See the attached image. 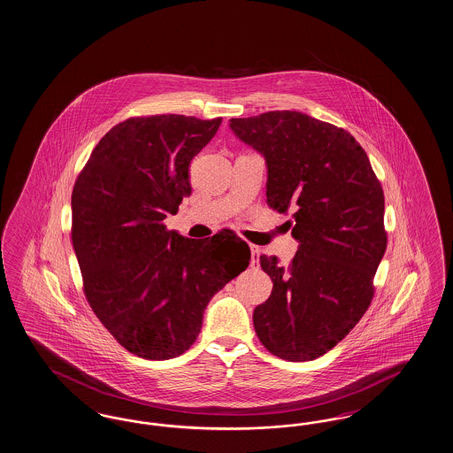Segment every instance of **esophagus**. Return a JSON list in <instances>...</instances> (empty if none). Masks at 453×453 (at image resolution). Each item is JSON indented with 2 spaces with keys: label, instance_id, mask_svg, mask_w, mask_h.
<instances>
[{
  "label": "esophagus",
  "instance_id": "esophagus-1",
  "mask_svg": "<svg viewBox=\"0 0 453 453\" xmlns=\"http://www.w3.org/2000/svg\"><path fill=\"white\" fill-rule=\"evenodd\" d=\"M259 254H261V248H257V246H254L251 244V265H257V261H259Z\"/></svg>",
  "mask_w": 453,
  "mask_h": 453
}]
</instances>
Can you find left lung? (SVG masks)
I'll use <instances>...</instances> for the list:
<instances>
[{
	"label": "left lung",
	"mask_w": 453,
	"mask_h": 453,
	"mask_svg": "<svg viewBox=\"0 0 453 453\" xmlns=\"http://www.w3.org/2000/svg\"><path fill=\"white\" fill-rule=\"evenodd\" d=\"M268 165L266 202L300 242L288 268L263 254L270 298L254 308V330L273 356L313 361L339 344L374 296L388 246L384 194L369 158L342 127L298 111L231 119Z\"/></svg>",
	"instance_id": "8db88e82"
}]
</instances>
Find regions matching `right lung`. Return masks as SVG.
I'll return each instance as SVG.
<instances>
[{
  "label": "right lung",
  "instance_id": "1",
  "mask_svg": "<svg viewBox=\"0 0 453 453\" xmlns=\"http://www.w3.org/2000/svg\"><path fill=\"white\" fill-rule=\"evenodd\" d=\"M220 121L127 118L101 138L73 185L71 234L86 300L138 357L190 349L211 298L251 261L234 231L188 239L163 224L190 196L188 165Z\"/></svg>",
  "mask_w": 453,
  "mask_h": 453
}]
</instances>
